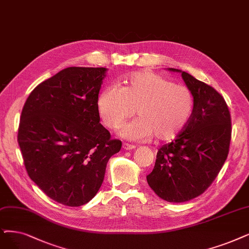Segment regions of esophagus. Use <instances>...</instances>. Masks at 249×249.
<instances>
[{
    "label": "esophagus",
    "mask_w": 249,
    "mask_h": 249,
    "mask_svg": "<svg viewBox=\"0 0 249 249\" xmlns=\"http://www.w3.org/2000/svg\"><path fill=\"white\" fill-rule=\"evenodd\" d=\"M123 148L124 149V150H133V149L136 148V146L132 145V144H128V143H124Z\"/></svg>",
    "instance_id": "1"
}]
</instances>
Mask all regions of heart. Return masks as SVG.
Instances as JSON below:
<instances>
[{"label":"heart","instance_id":"1","mask_svg":"<svg viewBox=\"0 0 249 249\" xmlns=\"http://www.w3.org/2000/svg\"><path fill=\"white\" fill-rule=\"evenodd\" d=\"M98 112L103 124L116 128L127 118H138L122 126L119 135L131 141L155 137L170 141L180 134L192 116L194 97L190 89L151 71L126 75L119 89L110 87L99 95Z\"/></svg>","mask_w":249,"mask_h":249}]
</instances>
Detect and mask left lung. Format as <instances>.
<instances>
[{
	"mask_svg": "<svg viewBox=\"0 0 249 249\" xmlns=\"http://www.w3.org/2000/svg\"><path fill=\"white\" fill-rule=\"evenodd\" d=\"M180 72L193 94L194 110L175 140L159 149L153 171L147 176L152 190L168 202H185L206 191L226 161L232 136L224 97L212 86Z\"/></svg>",
	"mask_w": 249,
	"mask_h": 249,
	"instance_id": "1",
	"label": "left lung"
}]
</instances>
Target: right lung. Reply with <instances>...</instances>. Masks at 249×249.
<instances>
[{
  "mask_svg": "<svg viewBox=\"0 0 249 249\" xmlns=\"http://www.w3.org/2000/svg\"><path fill=\"white\" fill-rule=\"evenodd\" d=\"M104 67H67L36 86L22 108L17 141L29 178L67 206L90 201L122 148L100 124Z\"/></svg>",
  "mask_w": 249,
  "mask_h": 249,
  "instance_id": "add662e5",
  "label": "right lung"
}]
</instances>
